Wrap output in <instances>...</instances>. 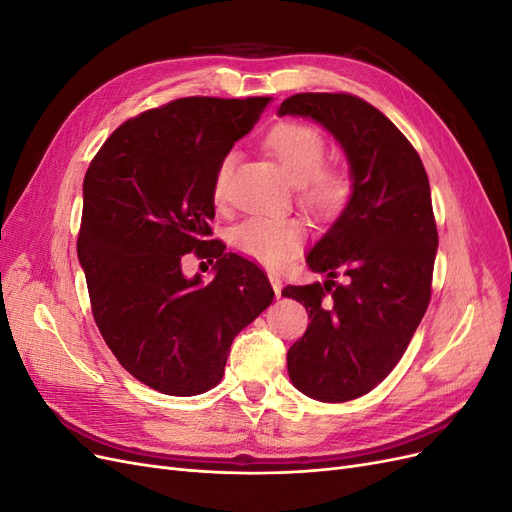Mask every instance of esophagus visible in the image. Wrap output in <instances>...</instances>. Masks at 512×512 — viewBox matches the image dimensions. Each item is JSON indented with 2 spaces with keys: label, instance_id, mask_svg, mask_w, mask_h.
Masks as SVG:
<instances>
[{
  "label": "esophagus",
  "instance_id": "obj_1",
  "mask_svg": "<svg viewBox=\"0 0 512 512\" xmlns=\"http://www.w3.org/2000/svg\"><path fill=\"white\" fill-rule=\"evenodd\" d=\"M269 280H271V286H273L275 297L280 299V297H282V280H280V277H277L275 273H269Z\"/></svg>",
  "mask_w": 512,
  "mask_h": 512
}]
</instances>
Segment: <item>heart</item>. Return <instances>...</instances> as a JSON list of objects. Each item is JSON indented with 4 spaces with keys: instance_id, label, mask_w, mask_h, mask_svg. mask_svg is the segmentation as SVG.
Instances as JSON below:
<instances>
[{
    "instance_id": "b5f03b06",
    "label": "heart",
    "mask_w": 512,
    "mask_h": 512,
    "mask_svg": "<svg viewBox=\"0 0 512 512\" xmlns=\"http://www.w3.org/2000/svg\"><path fill=\"white\" fill-rule=\"evenodd\" d=\"M265 147L297 183V196L307 209L331 215L346 207L352 194L350 177L342 168L322 164L327 156V141L316 128L305 123H280L267 134ZM235 162L237 156L228 151L215 168L213 198L218 203L226 198ZM228 241L239 254L260 265L277 267L297 254L303 243V226L297 220H273L254 215L232 226Z\"/></svg>"
}]
</instances>
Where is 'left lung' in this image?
<instances>
[{
    "mask_svg": "<svg viewBox=\"0 0 512 512\" xmlns=\"http://www.w3.org/2000/svg\"><path fill=\"white\" fill-rule=\"evenodd\" d=\"M277 115L320 123L350 164L348 203L307 254L327 280L282 290L309 316L288 376L303 395L339 404L391 374L427 312L438 252L429 179L408 138L361 98L297 94Z\"/></svg>",
    "mask_w": 512,
    "mask_h": 512,
    "instance_id": "left-lung-1",
    "label": "left lung"
}]
</instances>
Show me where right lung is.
I'll return each mask as SVG.
<instances>
[{"instance_id":"add662e5","label":"right lung","mask_w":512,"mask_h":512,"mask_svg":"<svg viewBox=\"0 0 512 512\" xmlns=\"http://www.w3.org/2000/svg\"><path fill=\"white\" fill-rule=\"evenodd\" d=\"M271 98H179L119 126L83 181L76 241L91 312L123 369L192 397L224 376L232 339L273 301L254 262L211 239L213 175ZM190 251L216 258L209 285L185 278Z\"/></svg>"}]
</instances>
